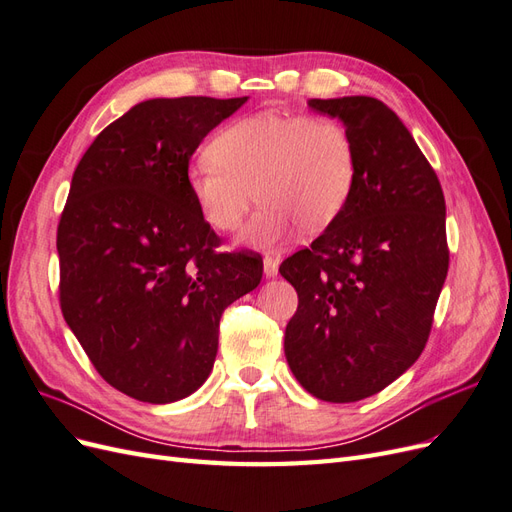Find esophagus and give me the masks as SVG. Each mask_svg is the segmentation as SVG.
<instances>
[{
    "mask_svg": "<svg viewBox=\"0 0 512 512\" xmlns=\"http://www.w3.org/2000/svg\"><path fill=\"white\" fill-rule=\"evenodd\" d=\"M262 269H265L267 277H277V271H280V260L273 256H265V260H262Z\"/></svg>",
    "mask_w": 512,
    "mask_h": 512,
    "instance_id": "1",
    "label": "esophagus"
}]
</instances>
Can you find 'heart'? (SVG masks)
I'll return each instance as SVG.
<instances>
[{
  "instance_id": "heart-1",
  "label": "heart",
  "mask_w": 512,
  "mask_h": 512,
  "mask_svg": "<svg viewBox=\"0 0 512 512\" xmlns=\"http://www.w3.org/2000/svg\"><path fill=\"white\" fill-rule=\"evenodd\" d=\"M356 153L348 130L331 117L260 111L222 128L209 156L194 160L185 183L200 215L215 230H235L237 243L271 250L301 226L309 235L331 226L348 205Z\"/></svg>"
}]
</instances>
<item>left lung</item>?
I'll list each match as a JSON object with an SVG mask.
<instances>
[{
  "label": "left lung",
  "mask_w": 512,
  "mask_h": 512,
  "mask_svg": "<svg viewBox=\"0 0 512 512\" xmlns=\"http://www.w3.org/2000/svg\"><path fill=\"white\" fill-rule=\"evenodd\" d=\"M307 104L344 123L356 179L339 218L282 262L299 294L284 352L307 393L350 404L397 380L427 344L448 271L446 205L438 175L384 102Z\"/></svg>",
  "instance_id": "8db88e82"
}]
</instances>
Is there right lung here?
<instances>
[{
    "mask_svg": "<svg viewBox=\"0 0 512 512\" xmlns=\"http://www.w3.org/2000/svg\"><path fill=\"white\" fill-rule=\"evenodd\" d=\"M247 102L153 98L104 128L76 166L57 228L59 301L98 374L147 404L209 378L222 312L262 280L256 254L220 237L185 183L203 138Z\"/></svg>",
    "mask_w": 512,
    "mask_h": 512,
    "instance_id": "add662e5",
    "label": "right lung"
}]
</instances>
